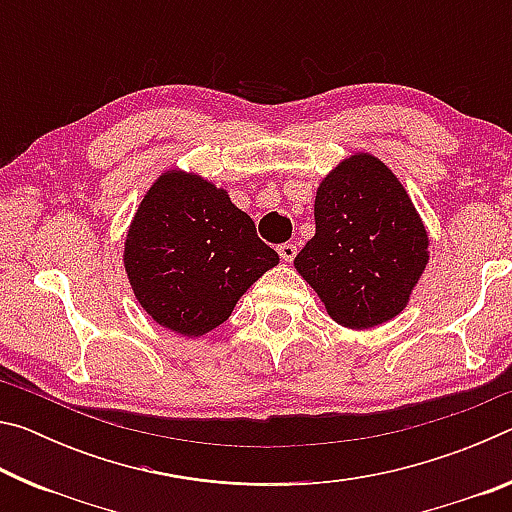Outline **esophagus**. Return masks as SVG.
I'll return each mask as SVG.
<instances>
[{
  "instance_id": "esophagus-1",
  "label": "esophagus",
  "mask_w": 512,
  "mask_h": 512,
  "mask_svg": "<svg viewBox=\"0 0 512 512\" xmlns=\"http://www.w3.org/2000/svg\"><path fill=\"white\" fill-rule=\"evenodd\" d=\"M277 253H280V257L284 259V262H293V257H296L298 248L293 244H280L277 246Z\"/></svg>"
}]
</instances>
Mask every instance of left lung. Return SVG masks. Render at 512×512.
I'll return each mask as SVG.
<instances>
[{"mask_svg":"<svg viewBox=\"0 0 512 512\" xmlns=\"http://www.w3.org/2000/svg\"><path fill=\"white\" fill-rule=\"evenodd\" d=\"M314 219L293 266L327 314L350 329L402 314L427 268L429 235L395 173L375 155H350L318 185Z\"/></svg>","mask_w":512,"mask_h":512,"instance_id":"1","label":"left lung"}]
</instances>
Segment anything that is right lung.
Wrapping results in <instances>:
<instances>
[{"label": "right lung", "instance_id": "add662e5", "mask_svg": "<svg viewBox=\"0 0 512 512\" xmlns=\"http://www.w3.org/2000/svg\"><path fill=\"white\" fill-rule=\"evenodd\" d=\"M277 262L225 189L180 169L149 187L124 244L137 302L155 323L189 339L225 323Z\"/></svg>", "mask_w": 512, "mask_h": 512}]
</instances>
